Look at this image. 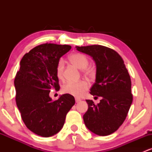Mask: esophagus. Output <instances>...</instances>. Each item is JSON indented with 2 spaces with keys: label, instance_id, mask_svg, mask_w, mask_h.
Masks as SVG:
<instances>
[{
  "label": "esophagus",
  "instance_id": "obj_1",
  "mask_svg": "<svg viewBox=\"0 0 152 152\" xmlns=\"http://www.w3.org/2000/svg\"><path fill=\"white\" fill-rule=\"evenodd\" d=\"M75 101H76V103H78V102H79L80 101H81V99L78 98V97H76V98H75Z\"/></svg>",
  "mask_w": 152,
  "mask_h": 152
}]
</instances>
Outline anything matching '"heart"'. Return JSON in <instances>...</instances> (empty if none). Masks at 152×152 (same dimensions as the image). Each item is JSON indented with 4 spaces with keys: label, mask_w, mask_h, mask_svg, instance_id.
I'll return each mask as SVG.
<instances>
[{
    "label": "heart",
    "mask_w": 152,
    "mask_h": 152,
    "mask_svg": "<svg viewBox=\"0 0 152 152\" xmlns=\"http://www.w3.org/2000/svg\"><path fill=\"white\" fill-rule=\"evenodd\" d=\"M70 61L81 69H83V74L86 76H90L91 71L90 69H86L89 64V59L84 54L81 53H74L71 54L69 57ZM64 61L60 59L58 61L56 66V76L59 79L64 78ZM88 84L86 81H69L62 87V91L64 94H70L74 96H81L88 89Z\"/></svg>",
    "instance_id": "heart-1"
}]
</instances>
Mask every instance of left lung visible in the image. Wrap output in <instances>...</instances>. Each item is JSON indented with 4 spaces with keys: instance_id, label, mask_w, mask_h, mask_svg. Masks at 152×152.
<instances>
[{
    "instance_id": "left-lung-1",
    "label": "left lung",
    "mask_w": 152,
    "mask_h": 152,
    "mask_svg": "<svg viewBox=\"0 0 152 152\" xmlns=\"http://www.w3.org/2000/svg\"><path fill=\"white\" fill-rule=\"evenodd\" d=\"M76 48L95 61L96 82L91 88L90 94L102 97L96 105L93 101L86 100L88 109L83 115V121L93 133L109 135L126 119L133 101L128 70L121 56L111 48L101 45Z\"/></svg>"
}]
</instances>
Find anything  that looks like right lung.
<instances>
[{"mask_svg": "<svg viewBox=\"0 0 152 152\" xmlns=\"http://www.w3.org/2000/svg\"><path fill=\"white\" fill-rule=\"evenodd\" d=\"M69 45L43 43L23 56L14 80L15 102L25 125L34 134L49 137L62 129L66 116L75 104L74 97L64 94L52 101L51 89L59 90L56 66Z\"/></svg>", "mask_w": 152, "mask_h": 152, "instance_id": "add662e5", "label": "right lung"}]
</instances>
